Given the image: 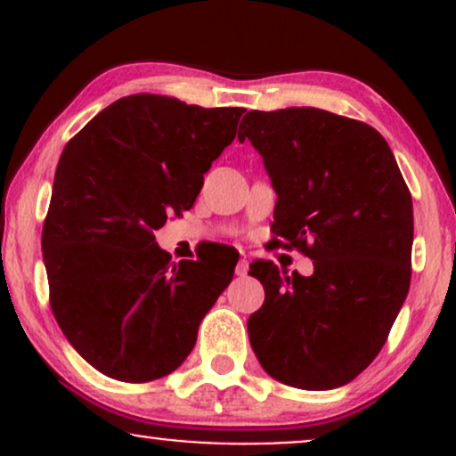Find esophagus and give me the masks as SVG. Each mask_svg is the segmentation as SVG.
Returning a JSON list of instances; mask_svg holds the SVG:
<instances>
[{
    "instance_id": "1",
    "label": "esophagus",
    "mask_w": 456,
    "mask_h": 456,
    "mask_svg": "<svg viewBox=\"0 0 456 456\" xmlns=\"http://www.w3.org/2000/svg\"><path fill=\"white\" fill-rule=\"evenodd\" d=\"M235 274H238V276H246V274H248V261L240 259L238 265H235Z\"/></svg>"
}]
</instances>
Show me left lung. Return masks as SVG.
<instances>
[{
  "mask_svg": "<svg viewBox=\"0 0 456 456\" xmlns=\"http://www.w3.org/2000/svg\"><path fill=\"white\" fill-rule=\"evenodd\" d=\"M240 130L276 192L274 244L313 259L311 276L250 265L265 289L248 317L250 347L281 384L338 388L373 362L410 291L411 195L369 124L289 107L246 113Z\"/></svg>",
  "mask_w": 456,
  "mask_h": 456,
  "instance_id": "obj_1",
  "label": "left lung"
}]
</instances>
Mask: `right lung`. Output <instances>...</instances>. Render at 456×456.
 <instances>
[{"label": "right lung", "mask_w": 456, "mask_h": 456, "mask_svg": "<svg viewBox=\"0 0 456 456\" xmlns=\"http://www.w3.org/2000/svg\"><path fill=\"white\" fill-rule=\"evenodd\" d=\"M244 111L134 94L61 151L43 227L51 308L68 343L107 378L174 373L232 282L240 255L216 248L171 264L154 232L191 210Z\"/></svg>", "instance_id": "1"}]
</instances>
